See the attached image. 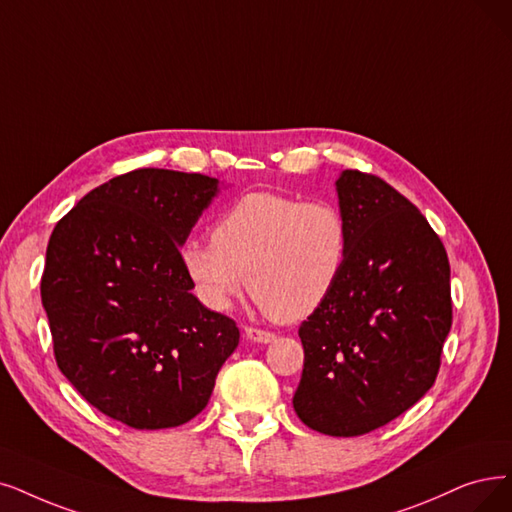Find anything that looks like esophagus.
Listing matches in <instances>:
<instances>
[{
  "instance_id": "1",
  "label": "esophagus",
  "mask_w": 512,
  "mask_h": 512,
  "mask_svg": "<svg viewBox=\"0 0 512 512\" xmlns=\"http://www.w3.org/2000/svg\"><path fill=\"white\" fill-rule=\"evenodd\" d=\"M243 336L248 338L250 342H258V344H269L275 340V334L264 332V330H256V327H245Z\"/></svg>"
}]
</instances>
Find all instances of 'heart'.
Wrapping results in <instances>:
<instances>
[{"label":"heart","instance_id":"1","mask_svg":"<svg viewBox=\"0 0 512 512\" xmlns=\"http://www.w3.org/2000/svg\"><path fill=\"white\" fill-rule=\"evenodd\" d=\"M349 252V220L334 203L260 191L237 199L210 241L182 245L178 260L208 309L227 311L245 279L262 311L294 323L332 296Z\"/></svg>","mask_w":512,"mask_h":512}]
</instances>
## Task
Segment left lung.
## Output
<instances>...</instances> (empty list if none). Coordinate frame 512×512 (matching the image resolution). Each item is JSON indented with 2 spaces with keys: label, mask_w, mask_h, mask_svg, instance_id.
<instances>
[{
  "label": "left lung",
  "mask_w": 512,
  "mask_h": 512,
  "mask_svg": "<svg viewBox=\"0 0 512 512\" xmlns=\"http://www.w3.org/2000/svg\"><path fill=\"white\" fill-rule=\"evenodd\" d=\"M338 208L351 252L336 290L298 336V418L323 435L357 437L410 410L439 372L452 327L449 262L431 224L391 185L344 170Z\"/></svg>",
  "instance_id": "left-lung-1"
}]
</instances>
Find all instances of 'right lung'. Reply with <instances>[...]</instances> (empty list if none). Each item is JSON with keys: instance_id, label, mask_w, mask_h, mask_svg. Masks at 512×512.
<instances>
[{"instance_id": "add662e5", "label": "right lung", "mask_w": 512, "mask_h": 512, "mask_svg": "<svg viewBox=\"0 0 512 512\" xmlns=\"http://www.w3.org/2000/svg\"><path fill=\"white\" fill-rule=\"evenodd\" d=\"M222 189L142 168L90 191L52 231L42 304L56 363L98 412L138 431L195 418L239 344L235 321L191 294L178 260Z\"/></svg>"}]
</instances>
